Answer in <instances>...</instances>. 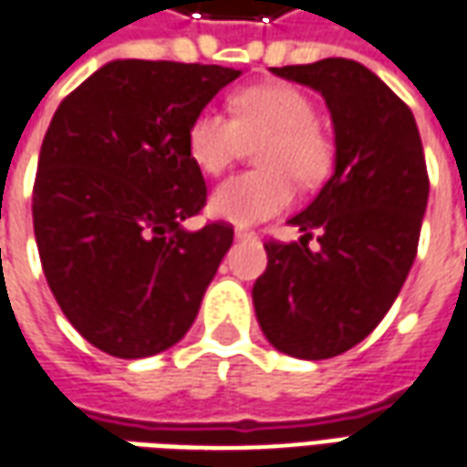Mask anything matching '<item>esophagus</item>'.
I'll list each match as a JSON object with an SVG mask.
<instances>
[{"label": "esophagus", "instance_id": "esophagus-1", "mask_svg": "<svg viewBox=\"0 0 467 467\" xmlns=\"http://www.w3.org/2000/svg\"><path fill=\"white\" fill-rule=\"evenodd\" d=\"M234 240H243V243H247V240H257V234L247 233V230H234Z\"/></svg>", "mask_w": 467, "mask_h": 467}]
</instances>
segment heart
I'll return each mask as SVG.
<instances>
[{
  "label": "heart",
  "instance_id": "b5f03b06",
  "mask_svg": "<svg viewBox=\"0 0 467 467\" xmlns=\"http://www.w3.org/2000/svg\"><path fill=\"white\" fill-rule=\"evenodd\" d=\"M234 119L217 109L200 110L189 123L187 149L204 174L220 177L243 156L247 141L257 146L260 171L227 179L214 189L210 210L217 220L263 223L285 210L293 200V182L313 187L331 166V143L316 126V106L290 86H255L237 93Z\"/></svg>",
  "mask_w": 467,
  "mask_h": 467
}]
</instances>
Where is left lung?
Returning a JSON list of instances; mask_svg holds the SVG:
<instances>
[{
    "instance_id": "obj_1",
    "label": "left lung",
    "mask_w": 467,
    "mask_h": 467,
    "mask_svg": "<svg viewBox=\"0 0 467 467\" xmlns=\"http://www.w3.org/2000/svg\"><path fill=\"white\" fill-rule=\"evenodd\" d=\"M321 93L334 123V174L288 223L301 243H267L253 285L257 324L296 358L344 354L379 326L415 263L427 166L412 110L347 57L270 67ZM319 233L318 251L307 247Z\"/></svg>"
}]
</instances>
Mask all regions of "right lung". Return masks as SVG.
I'll list each match as a JSON object with an SVG mask.
<instances>
[{
	"mask_svg": "<svg viewBox=\"0 0 467 467\" xmlns=\"http://www.w3.org/2000/svg\"><path fill=\"white\" fill-rule=\"evenodd\" d=\"M243 70L110 60L50 120L32 192L42 270L93 347L143 358L184 338L233 227L182 223L207 202L189 123Z\"/></svg>",
	"mask_w": 467,
	"mask_h": 467,
	"instance_id": "obj_1",
	"label": "right lung"
}]
</instances>
